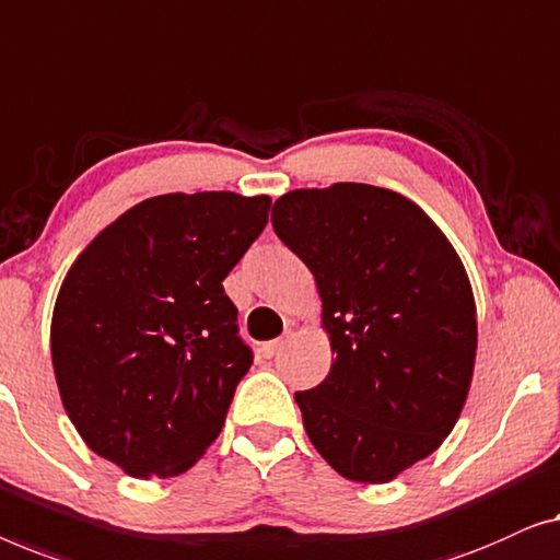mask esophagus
<instances>
[{
    "label": "esophagus",
    "mask_w": 560,
    "mask_h": 560,
    "mask_svg": "<svg viewBox=\"0 0 560 560\" xmlns=\"http://www.w3.org/2000/svg\"><path fill=\"white\" fill-rule=\"evenodd\" d=\"M283 345H287V340H271V342H266V345H261V355H264V358L279 355V352L283 350Z\"/></svg>",
    "instance_id": "1"
}]
</instances>
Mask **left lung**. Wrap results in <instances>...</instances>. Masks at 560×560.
<instances>
[{"mask_svg": "<svg viewBox=\"0 0 560 560\" xmlns=\"http://www.w3.org/2000/svg\"><path fill=\"white\" fill-rule=\"evenodd\" d=\"M273 231L314 273L332 368L294 393L345 479L385 485L436 452L467 404L477 306L459 254L406 195L362 183L291 190Z\"/></svg>", "mask_w": 560, "mask_h": 560, "instance_id": "1", "label": "left lung"}]
</instances>
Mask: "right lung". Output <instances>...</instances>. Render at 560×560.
Masks as SVG:
<instances>
[{
    "label": "right lung",
    "instance_id": "add662e5",
    "mask_svg": "<svg viewBox=\"0 0 560 560\" xmlns=\"http://www.w3.org/2000/svg\"><path fill=\"white\" fill-rule=\"evenodd\" d=\"M269 208V195H156L106 225L62 279L50 322L62 408L126 475H183L223 429L250 368L223 279Z\"/></svg>",
    "mask_w": 560,
    "mask_h": 560
}]
</instances>
